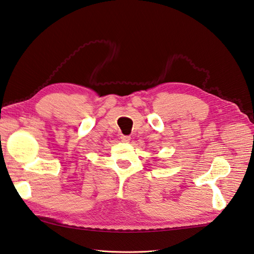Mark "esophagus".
I'll use <instances>...</instances> for the list:
<instances>
[{
    "label": "esophagus",
    "mask_w": 254,
    "mask_h": 254,
    "mask_svg": "<svg viewBox=\"0 0 254 254\" xmlns=\"http://www.w3.org/2000/svg\"><path fill=\"white\" fill-rule=\"evenodd\" d=\"M130 139H131V137H130L129 135H122V136H121V140H122L123 142H129Z\"/></svg>",
    "instance_id": "1"
}]
</instances>
